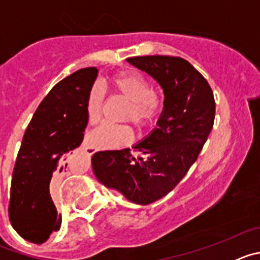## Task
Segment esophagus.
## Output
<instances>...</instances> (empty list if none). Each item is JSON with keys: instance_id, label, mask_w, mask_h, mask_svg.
Returning <instances> with one entry per match:
<instances>
[{"instance_id": "obj_1", "label": "esophagus", "mask_w": 260, "mask_h": 260, "mask_svg": "<svg viewBox=\"0 0 260 260\" xmlns=\"http://www.w3.org/2000/svg\"><path fill=\"white\" fill-rule=\"evenodd\" d=\"M84 151H86V152L88 153V155H92V153L96 152V148H95V147L88 146V144H86V146H84Z\"/></svg>"}]
</instances>
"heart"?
<instances>
[{
    "mask_svg": "<svg viewBox=\"0 0 260 260\" xmlns=\"http://www.w3.org/2000/svg\"><path fill=\"white\" fill-rule=\"evenodd\" d=\"M110 91L127 100L123 112V119H130L138 127L151 125L158 117L162 108V100L157 92L151 89L150 82L134 71H122L108 82ZM104 107V92L99 86L89 89L86 102L87 118L89 123H98L102 118ZM133 138V128L126 123L114 125L104 123L95 128L88 137L89 143L96 148L112 150L127 143Z\"/></svg>",
    "mask_w": 260,
    "mask_h": 260,
    "instance_id": "b5f03b06",
    "label": "heart"
}]
</instances>
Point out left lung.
Returning <instances> with one entry per match:
<instances>
[{"label":"left lung","instance_id":"8db88e82","mask_svg":"<svg viewBox=\"0 0 260 260\" xmlns=\"http://www.w3.org/2000/svg\"><path fill=\"white\" fill-rule=\"evenodd\" d=\"M146 71L164 91V108L155 127L130 148L93 153L99 182L119 191L133 203H153L178 185L197 161L213 126L215 99L203 75L181 57L142 56L127 58Z\"/></svg>","mask_w":260,"mask_h":260}]
</instances>
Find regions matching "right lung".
<instances>
[{"instance_id": "right-lung-1", "label": "right lung", "mask_w": 260, "mask_h": 260, "mask_svg": "<svg viewBox=\"0 0 260 260\" xmlns=\"http://www.w3.org/2000/svg\"><path fill=\"white\" fill-rule=\"evenodd\" d=\"M98 69L86 68L62 79L36 109L14 167L9 219L20 237L45 242L61 228L52 189L69 167V153L83 141L86 102Z\"/></svg>"}]
</instances>
